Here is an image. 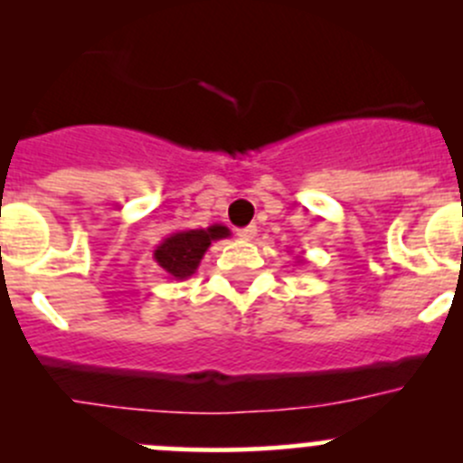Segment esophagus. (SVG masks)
Masks as SVG:
<instances>
[{
    "mask_svg": "<svg viewBox=\"0 0 463 463\" xmlns=\"http://www.w3.org/2000/svg\"><path fill=\"white\" fill-rule=\"evenodd\" d=\"M255 235H258V226H246V228H240V231H237V237L244 241L255 240Z\"/></svg>",
    "mask_w": 463,
    "mask_h": 463,
    "instance_id": "obj_1",
    "label": "esophagus"
}]
</instances>
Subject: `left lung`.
<instances>
[{
	"mask_svg": "<svg viewBox=\"0 0 463 463\" xmlns=\"http://www.w3.org/2000/svg\"><path fill=\"white\" fill-rule=\"evenodd\" d=\"M298 261H300V264H302V261H305V260H302V258H300V260H298Z\"/></svg>",
	"mask_w": 463,
	"mask_h": 463,
	"instance_id": "8db88e82",
	"label": "left lung"
}]
</instances>
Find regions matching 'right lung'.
Listing matches in <instances>:
<instances>
[{
	"instance_id": "obj_1",
	"label": "right lung",
	"mask_w": 463,
	"mask_h": 463,
	"mask_svg": "<svg viewBox=\"0 0 463 463\" xmlns=\"http://www.w3.org/2000/svg\"><path fill=\"white\" fill-rule=\"evenodd\" d=\"M226 237H231V231L222 223L194 228V231H176L154 249V260L172 279H188L190 275L197 273L210 244Z\"/></svg>"
}]
</instances>
